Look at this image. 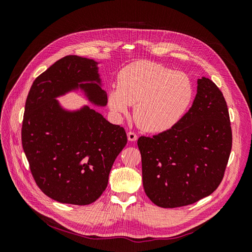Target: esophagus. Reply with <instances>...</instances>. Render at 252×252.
Wrapping results in <instances>:
<instances>
[{"mask_svg":"<svg viewBox=\"0 0 252 252\" xmlns=\"http://www.w3.org/2000/svg\"><path fill=\"white\" fill-rule=\"evenodd\" d=\"M127 138H128V140L130 141V142H133V141H135L136 139H138V136H136V134L133 131H128L127 132Z\"/></svg>","mask_w":252,"mask_h":252,"instance_id":"1","label":"esophagus"}]
</instances>
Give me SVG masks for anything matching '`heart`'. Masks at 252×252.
<instances>
[{
  "mask_svg": "<svg viewBox=\"0 0 252 252\" xmlns=\"http://www.w3.org/2000/svg\"><path fill=\"white\" fill-rule=\"evenodd\" d=\"M194 94L184 72L152 62L128 65L118 74V86L108 91L111 111L126 114L134 104L133 117L143 130L161 132L173 127L188 109Z\"/></svg>",
  "mask_w": 252,
  "mask_h": 252,
  "instance_id": "heart-1",
  "label": "heart"
}]
</instances>
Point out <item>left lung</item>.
I'll return each instance as SVG.
<instances>
[{
  "label": "left lung",
  "mask_w": 252,
  "mask_h": 252,
  "mask_svg": "<svg viewBox=\"0 0 252 252\" xmlns=\"http://www.w3.org/2000/svg\"><path fill=\"white\" fill-rule=\"evenodd\" d=\"M145 193L163 208L193 204L208 196L224 178L232 147L229 112L222 91L207 78L197 80L191 108L166 131L141 136Z\"/></svg>",
  "instance_id": "8db88e82"
}]
</instances>
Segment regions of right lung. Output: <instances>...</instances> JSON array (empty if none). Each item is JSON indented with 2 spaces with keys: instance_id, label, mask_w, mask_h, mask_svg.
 Here are the masks:
<instances>
[{
  "instance_id": "1",
  "label": "right lung",
  "mask_w": 252,
  "mask_h": 252,
  "mask_svg": "<svg viewBox=\"0 0 252 252\" xmlns=\"http://www.w3.org/2000/svg\"><path fill=\"white\" fill-rule=\"evenodd\" d=\"M96 62L66 56L37 77L30 88L22 145L36 185L52 200L88 205L102 195L111 167L127 143L123 127L85 106L69 112L56 97L81 88L95 105L107 104Z\"/></svg>"
}]
</instances>
